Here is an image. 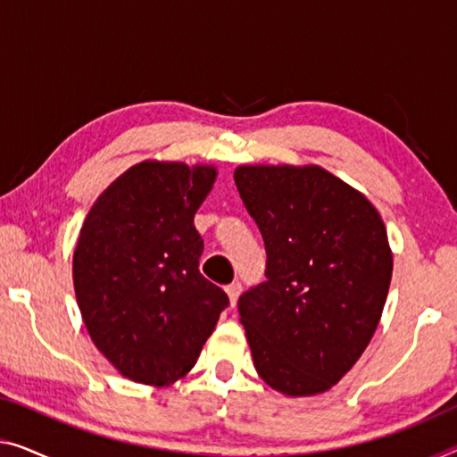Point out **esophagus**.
<instances>
[{
	"instance_id": "1",
	"label": "esophagus",
	"mask_w": 457,
	"mask_h": 457,
	"mask_svg": "<svg viewBox=\"0 0 457 457\" xmlns=\"http://www.w3.org/2000/svg\"><path fill=\"white\" fill-rule=\"evenodd\" d=\"M226 291H228V297H229L231 305H236L237 297H240V291H242V283H240V281H234V283H229L228 287H226Z\"/></svg>"
}]
</instances>
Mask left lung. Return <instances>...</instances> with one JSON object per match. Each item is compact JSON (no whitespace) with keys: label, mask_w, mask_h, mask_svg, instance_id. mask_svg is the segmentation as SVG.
Segmentation results:
<instances>
[{"label":"left lung","mask_w":457,"mask_h":457,"mask_svg":"<svg viewBox=\"0 0 457 457\" xmlns=\"http://www.w3.org/2000/svg\"><path fill=\"white\" fill-rule=\"evenodd\" d=\"M267 281L237 299L254 367L287 396L326 392L370 345L392 278L379 213L318 166H240Z\"/></svg>","instance_id":"left-lung-1"}]
</instances>
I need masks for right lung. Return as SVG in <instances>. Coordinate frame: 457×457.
Returning <instances> with one entry per match:
<instances>
[{"instance_id":"right-lung-1","label":"right lung","mask_w":457,"mask_h":457,"mask_svg":"<svg viewBox=\"0 0 457 457\" xmlns=\"http://www.w3.org/2000/svg\"><path fill=\"white\" fill-rule=\"evenodd\" d=\"M215 170L143 162L98 196L73 252L86 328L122 376L168 386L190 371L226 291L201 275L195 213Z\"/></svg>"}]
</instances>
